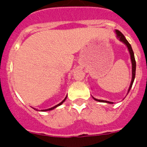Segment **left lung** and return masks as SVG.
I'll return each mask as SVG.
<instances>
[{
    "label": "left lung",
    "instance_id": "8db88e82",
    "mask_svg": "<svg viewBox=\"0 0 147 147\" xmlns=\"http://www.w3.org/2000/svg\"><path fill=\"white\" fill-rule=\"evenodd\" d=\"M115 33L117 34V37L119 39L120 41H121L122 42H124L126 45H127V49L129 50V54H130V59L131 62H132V81H131L130 85H129V88L128 89V93L130 90L132 86V84H133V82H134L135 80V76H136V59H135V56L134 53H133V51H132V47H131V45L129 43V42L127 41V39L125 38V37L124 36V34L121 33V32H119V30H115ZM94 98L96 101L99 102H105V103H108V104H113V102H108V101H105V100H101V99H97V98Z\"/></svg>",
    "mask_w": 147,
    "mask_h": 147
}]
</instances>
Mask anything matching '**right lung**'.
<instances>
[{"mask_svg": "<svg viewBox=\"0 0 147 147\" xmlns=\"http://www.w3.org/2000/svg\"><path fill=\"white\" fill-rule=\"evenodd\" d=\"M66 98H67V96H66V97H65V98L64 99L62 100V102H60V103H59V104H58V105H56V106H54V107H51V108L47 109V110H41V111H48V110H54V108H56V107H58V106H59V105H62V104L63 103V102H64L65 101V99H66ZM34 110H37V109H35V108H34Z\"/></svg>", "mask_w": 147, "mask_h": 147, "instance_id": "1", "label": "right lung"}]
</instances>
